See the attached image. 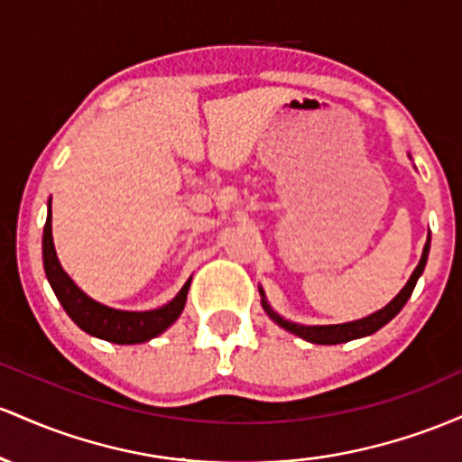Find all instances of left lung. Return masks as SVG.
<instances>
[{"instance_id":"obj_1","label":"left lung","mask_w":462,"mask_h":462,"mask_svg":"<svg viewBox=\"0 0 462 462\" xmlns=\"http://www.w3.org/2000/svg\"><path fill=\"white\" fill-rule=\"evenodd\" d=\"M428 253H430V236H428L426 246H423V255H421V259H419V266L414 268V273L411 274V279H408L406 286L402 288V292H399L397 297L386 305V308L377 310V312L366 316V319L351 320V323H343V325H299V323H290V320L282 319V316H279L277 312H273V308L266 303V299H263V292L259 290V292H262V305H263V310L268 312V316H271V319L274 320V323L282 325L283 329L292 331V334L299 336V338L308 340V343L340 345V343H349V340H356V338H365V336L375 334L377 329L384 328L388 320H393L399 312H402V308L406 305V300L411 299L414 286H417V279L421 277L423 268H426Z\"/></svg>"}]
</instances>
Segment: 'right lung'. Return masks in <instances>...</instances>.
<instances>
[{
	"label": "right lung",
	"mask_w": 462,
	"mask_h": 462,
	"mask_svg": "<svg viewBox=\"0 0 462 462\" xmlns=\"http://www.w3.org/2000/svg\"><path fill=\"white\" fill-rule=\"evenodd\" d=\"M43 266L56 299L60 300L65 312L69 314V319L74 320L78 328L96 336V338L116 345L146 343L154 336L163 334L183 312L191 282V279H188L180 292L170 303H165L163 308L148 310V312H124V310H113L108 305L97 303L76 286L74 279L63 271L59 257H56L54 240H51V209L48 211V220H45L43 229Z\"/></svg>",
	"instance_id": "add662e5"
}]
</instances>
